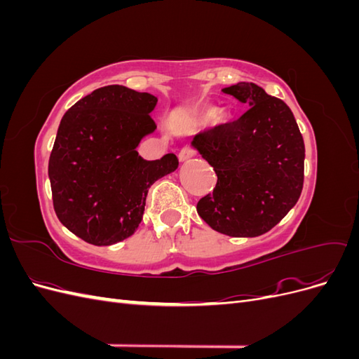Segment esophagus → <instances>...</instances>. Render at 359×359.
Listing matches in <instances>:
<instances>
[{
    "label": "esophagus",
    "mask_w": 359,
    "mask_h": 359,
    "mask_svg": "<svg viewBox=\"0 0 359 359\" xmlns=\"http://www.w3.org/2000/svg\"><path fill=\"white\" fill-rule=\"evenodd\" d=\"M194 154H196V151H194L191 147H184V148L180 151L178 158H180V161H187V160H190L191 157H194Z\"/></svg>",
    "instance_id": "1"
}]
</instances>
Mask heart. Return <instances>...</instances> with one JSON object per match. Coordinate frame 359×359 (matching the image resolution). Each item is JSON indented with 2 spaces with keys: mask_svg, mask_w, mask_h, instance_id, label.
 <instances>
[{
  "mask_svg": "<svg viewBox=\"0 0 359 359\" xmlns=\"http://www.w3.org/2000/svg\"><path fill=\"white\" fill-rule=\"evenodd\" d=\"M215 115H217V107H214V106L206 107V109L202 112V118H203V119H211V118H214Z\"/></svg>",
  "mask_w": 359,
  "mask_h": 359,
  "instance_id": "heart-1",
  "label": "heart"
}]
</instances>
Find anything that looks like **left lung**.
<instances>
[{"label": "left lung", "instance_id": "left-lung-1", "mask_svg": "<svg viewBox=\"0 0 359 359\" xmlns=\"http://www.w3.org/2000/svg\"><path fill=\"white\" fill-rule=\"evenodd\" d=\"M250 106L233 123L203 130L191 145L214 168L217 184L198 202L214 231L259 236L298 202L304 184V139L289 106L252 82L223 88Z\"/></svg>", "mask_w": 359, "mask_h": 359}]
</instances>
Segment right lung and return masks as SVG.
<instances>
[{
	"mask_svg": "<svg viewBox=\"0 0 359 359\" xmlns=\"http://www.w3.org/2000/svg\"><path fill=\"white\" fill-rule=\"evenodd\" d=\"M157 97L123 85L85 95L64 114L49 157L53 210L70 232L93 245L132 236L148 189L178 168L175 154L148 161L136 147L157 128Z\"/></svg>",
	"mask_w": 359,
	"mask_h": 359,
	"instance_id": "right-lung-1",
	"label": "right lung"
}]
</instances>
